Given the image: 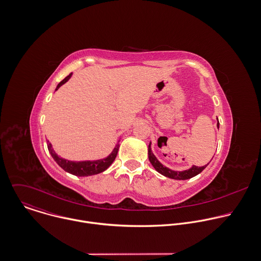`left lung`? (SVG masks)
Wrapping results in <instances>:
<instances>
[{
  "instance_id": "obj_1",
  "label": "left lung",
  "mask_w": 261,
  "mask_h": 261,
  "mask_svg": "<svg viewBox=\"0 0 261 261\" xmlns=\"http://www.w3.org/2000/svg\"><path fill=\"white\" fill-rule=\"evenodd\" d=\"M218 128L220 127V123L218 120V124H217ZM148 159L149 162L151 163V165L153 166V168L162 175H164L167 178H171V179H175V180H187L190 179L192 177H195L196 175L200 174L206 167L207 165L203 166V167H196V166H192L190 169L182 171V172H178V171H173L167 167H165L163 164H161L159 162V160L155 158V155L152 153L151 151V142L148 145Z\"/></svg>"
}]
</instances>
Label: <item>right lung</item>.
I'll return each mask as SVG.
<instances>
[{
    "instance_id": "add662e5",
    "label": "right lung",
    "mask_w": 261,
    "mask_h": 261,
    "mask_svg": "<svg viewBox=\"0 0 261 261\" xmlns=\"http://www.w3.org/2000/svg\"><path fill=\"white\" fill-rule=\"evenodd\" d=\"M72 76V73H70L65 79H63L58 85L56 90H58L64 83H66ZM120 144L119 142L117 143V145L115 146V148L113 149V151L111 152L110 155H108L107 158L102 159V160H96V161H83V162H73V161H68L65 160L61 156H59L55 150L53 149L51 144L47 141V149L50 153V155L53 156V159L55 160V162L66 172L78 176V177H87V176H92V175H96L99 174L103 171H106L115 161L118 150H119Z\"/></svg>"
}]
</instances>
